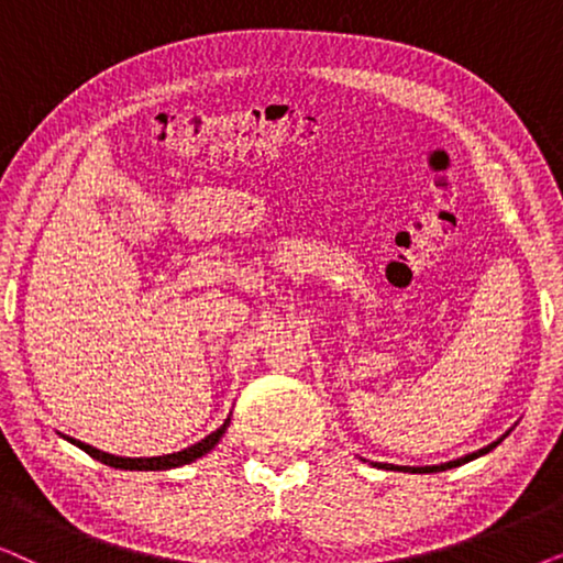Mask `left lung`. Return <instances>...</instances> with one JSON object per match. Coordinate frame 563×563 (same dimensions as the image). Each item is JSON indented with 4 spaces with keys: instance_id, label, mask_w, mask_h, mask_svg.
Returning a JSON list of instances; mask_svg holds the SVG:
<instances>
[{
    "instance_id": "8db88e82",
    "label": "left lung",
    "mask_w": 563,
    "mask_h": 563,
    "mask_svg": "<svg viewBox=\"0 0 563 563\" xmlns=\"http://www.w3.org/2000/svg\"><path fill=\"white\" fill-rule=\"evenodd\" d=\"M510 430H512V428H510ZM510 430H505V433L499 435L497 441L487 443V445H484V449L474 451V453H466V456H461V459L445 461V464H435V466H395V464H374V466H379V468H387V472H407V474H435V472H445V468H456V466H461V464H468V461L479 459V456H484V453H489L492 449H497V445L503 443L507 435H510Z\"/></svg>"
}]
</instances>
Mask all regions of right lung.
Segmentation results:
<instances>
[{
    "label": "right lung",
    "mask_w": 563,
    "mask_h": 563,
    "mask_svg": "<svg viewBox=\"0 0 563 563\" xmlns=\"http://www.w3.org/2000/svg\"><path fill=\"white\" fill-rule=\"evenodd\" d=\"M228 426H230V418L222 422V426L218 428V430H212L210 435H205L202 441H197L195 445H189V449H184V451H176V453H164V456H148V459H130V456H114V453H104V451H99V449H95V445H89V443H81V441H76V438H68V435H64L68 443H74V445H79V449L84 451V453H89L91 459H97V461H102V464H107V466H112V468H125V472H164V468H176V466H184V464H191V461H197V459H202L205 453H210L214 445L220 443V438L225 435V430H228Z\"/></svg>",
    "instance_id": "obj_1"
}]
</instances>
